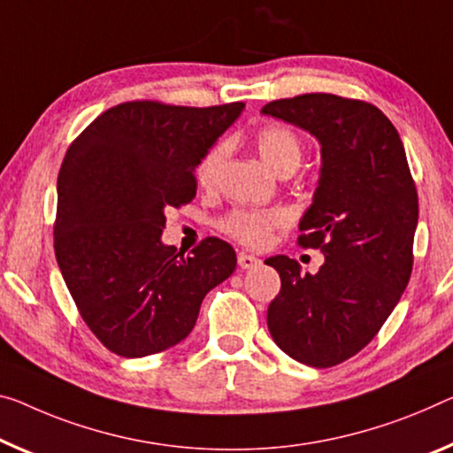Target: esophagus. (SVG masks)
<instances>
[{"label": "esophagus", "instance_id": "obj_1", "mask_svg": "<svg viewBox=\"0 0 453 453\" xmlns=\"http://www.w3.org/2000/svg\"><path fill=\"white\" fill-rule=\"evenodd\" d=\"M261 263V259H257L255 255H249V253H239V267L241 269H253Z\"/></svg>", "mask_w": 453, "mask_h": 453}]
</instances>
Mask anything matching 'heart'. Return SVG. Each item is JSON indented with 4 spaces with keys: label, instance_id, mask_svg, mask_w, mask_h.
<instances>
[{
    "label": "heart",
    "instance_id": "heart-1",
    "mask_svg": "<svg viewBox=\"0 0 453 453\" xmlns=\"http://www.w3.org/2000/svg\"><path fill=\"white\" fill-rule=\"evenodd\" d=\"M255 148L259 151L263 164L271 172L281 173L288 170H297L303 156V143L296 131L285 125H267L257 131ZM228 145L222 142L206 151L196 168V178L203 186H212L217 182L219 172L225 164ZM288 222V214L283 211H249V208H236L226 214L222 220V228L234 236L236 241L245 242L249 247H263L269 241L273 228L283 226Z\"/></svg>",
    "mask_w": 453,
    "mask_h": 453
}]
</instances>
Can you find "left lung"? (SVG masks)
<instances>
[{
	"mask_svg": "<svg viewBox=\"0 0 453 453\" xmlns=\"http://www.w3.org/2000/svg\"><path fill=\"white\" fill-rule=\"evenodd\" d=\"M261 113L319 143L322 168L297 241L322 250L324 265L311 275L285 255L265 259L281 277L267 326L288 357L328 368L377 336L407 288L419 219L415 182L399 134L371 103L310 93Z\"/></svg>",
	"mask_w": 453,
	"mask_h": 453,
	"instance_id": "1",
	"label": "left lung"
}]
</instances>
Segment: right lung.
Here are the masks:
<instances>
[{"mask_svg":"<svg viewBox=\"0 0 453 453\" xmlns=\"http://www.w3.org/2000/svg\"><path fill=\"white\" fill-rule=\"evenodd\" d=\"M242 109L121 103L68 148L54 250L82 319L111 352L143 358L182 342L208 291L233 275L228 242L211 236L186 257L162 233L165 208L196 196L200 159Z\"/></svg>","mask_w":453,"mask_h":453,"instance_id":"add662e5","label":"right lung"}]
</instances>
